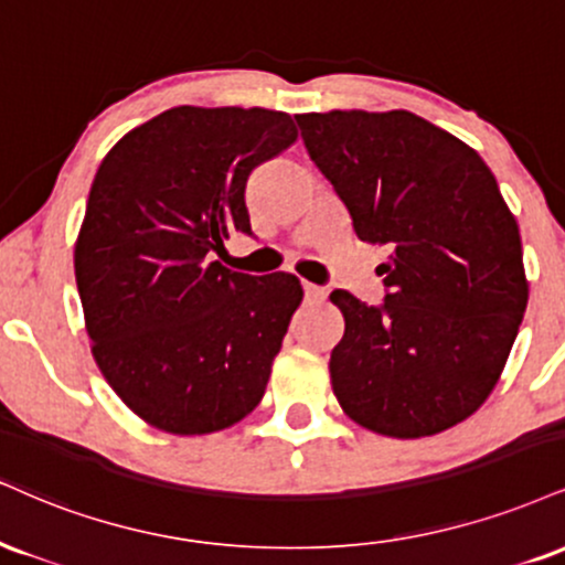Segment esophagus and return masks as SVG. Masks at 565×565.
<instances>
[{
    "label": "esophagus",
    "instance_id": "1",
    "mask_svg": "<svg viewBox=\"0 0 565 565\" xmlns=\"http://www.w3.org/2000/svg\"><path fill=\"white\" fill-rule=\"evenodd\" d=\"M302 289H305V300H308V302H323L326 300V291L321 287H316V284L302 281Z\"/></svg>",
    "mask_w": 565,
    "mask_h": 565
}]
</instances>
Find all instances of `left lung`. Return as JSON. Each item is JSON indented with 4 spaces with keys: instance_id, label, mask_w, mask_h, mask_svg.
Returning <instances> with one entry per match:
<instances>
[{
    "instance_id": "left-lung-1",
    "label": "left lung",
    "mask_w": 565,
    "mask_h": 565,
    "mask_svg": "<svg viewBox=\"0 0 565 565\" xmlns=\"http://www.w3.org/2000/svg\"><path fill=\"white\" fill-rule=\"evenodd\" d=\"M360 242L390 247L382 308L331 291V390L363 429L431 437L487 403L529 302L519 223L487 162L407 110L295 115Z\"/></svg>"
}]
</instances>
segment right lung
I'll use <instances>...</instances> for the list:
<instances>
[{
	"instance_id": "add662e5",
	"label": "right lung",
	"mask_w": 565,
	"mask_h": 565,
	"mask_svg": "<svg viewBox=\"0 0 565 565\" xmlns=\"http://www.w3.org/2000/svg\"><path fill=\"white\" fill-rule=\"evenodd\" d=\"M295 141L289 113L181 105L131 128L94 175L73 253L84 326L105 382L154 429L215 434L263 399L300 278L207 255L253 234L249 175Z\"/></svg>"
}]
</instances>
